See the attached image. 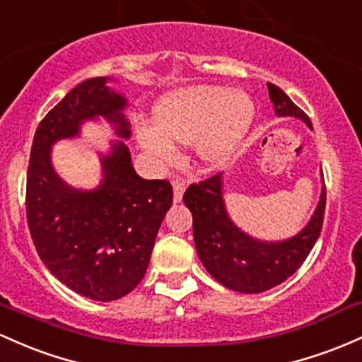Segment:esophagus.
<instances>
[{
    "label": "esophagus",
    "mask_w": 362,
    "mask_h": 362,
    "mask_svg": "<svg viewBox=\"0 0 362 362\" xmlns=\"http://www.w3.org/2000/svg\"><path fill=\"white\" fill-rule=\"evenodd\" d=\"M185 192V180L184 178H175L173 180V201L180 202Z\"/></svg>",
    "instance_id": "1"
}]
</instances>
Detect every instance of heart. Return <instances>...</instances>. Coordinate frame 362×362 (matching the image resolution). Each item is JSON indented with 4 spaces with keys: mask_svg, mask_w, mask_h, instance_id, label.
Returning <instances> with one entry per match:
<instances>
[{
    "mask_svg": "<svg viewBox=\"0 0 362 362\" xmlns=\"http://www.w3.org/2000/svg\"><path fill=\"white\" fill-rule=\"evenodd\" d=\"M252 103L245 94L223 87H197L165 98L154 111L156 127H141L137 137L153 158L173 156V142L192 144L204 160L218 161L244 136L252 120Z\"/></svg>",
    "mask_w": 362,
    "mask_h": 362,
    "instance_id": "obj_1",
    "label": "heart"
}]
</instances>
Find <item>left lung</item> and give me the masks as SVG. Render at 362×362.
I'll return each mask as SVG.
<instances>
[{
	"instance_id": "left-lung-1",
	"label": "left lung",
	"mask_w": 362,
	"mask_h": 362,
	"mask_svg": "<svg viewBox=\"0 0 362 362\" xmlns=\"http://www.w3.org/2000/svg\"><path fill=\"white\" fill-rule=\"evenodd\" d=\"M268 90L276 115L303 118L313 127L308 115L280 87L268 82ZM184 202L192 213L197 254L214 280L230 291L259 293L292 276L311 252L323 226L327 189L323 187L316 211L303 232L281 242L251 239L232 223L221 196V173L190 184Z\"/></svg>"
}]
</instances>
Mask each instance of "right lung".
<instances>
[{
	"label": "right lung",
	"instance_id": "obj_1",
	"mask_svg": "<svg viewBox=\"0 0 362 362\" xmlns=\"http://www.w3.org/2000/svg\"><path fill=\"white\" fill-rule=\"evenodd\" d=\"M105 77L70 90L35 130L27 170V223L35 251L62 284L93 300H117L137 287L148 269L163 218L173 202L168 180H144L123 142L101 158V185L78 190L51 166V146L75 137L89 118H108L129 137L127 101Z\"/></svg>",
	"mask_w": 362,
	"mask_h": 362
}]
</instances>
